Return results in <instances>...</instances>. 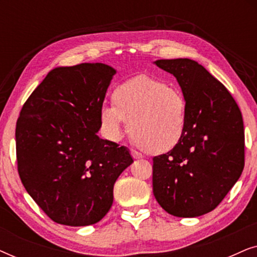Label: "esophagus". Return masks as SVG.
Returning <instances> with one entry per match:
<instances>
[{"instance_id": "obj_1", "label": "esophagus", "mask_w": 257, "mask_h": 257, "mask_svg": "<svg viewBox=\"0 0 257 257\" xmlns=\"http://www.w3.org/2000/svg\"><path fill=\"white\" fill-rule=\"evenodd\" d=\"M131 154H132V157L135 158V159H142V158H143L142 153L137 152V151H135V150H132V151H131Z\"/></svg>"}]
</instances>
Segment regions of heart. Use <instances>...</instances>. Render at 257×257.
I'll list each match as a JSON object with an SVG mask.
<instances>
[{"mask_svg":"<svg viewBox=\"0 0 257 257\" xmlns=\"http://www.w3.org/2000/svg\"><path fill=\"white\" fill-rule=\"evenodd\" d=\"M113 105L99 112L100 128L119 142L128 130L133 139L152 154L170 152L180 143L187 125V101L180 90L150 76H138L117 86Z\"/></svg>","mask_w":257,"mask_h":257,"instance_id":"b5f03b06","label":"heart"}]
</instances>
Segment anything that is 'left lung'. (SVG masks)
I'll list each match as a JSON object with an SVG mask.
<instances>
[{
	"label": "left lung",
	"instance_id": "left-lung-1",
	"mask_svg": "<svg viewBox=\"0 0 257 257\" xmlns=\"http://www.w3.org/2000/svg\"><path fill=\"white\" fill-rule=\"evenodd\" d=\"M154 64L177 78L187 101V125L173 150L153 158V194L171 215H203L216 208L243 171L241 111L198 62L159 59Z\"/></svg>",
	"mask_w": 257,
	"mask_h": 257
}]
</instances>
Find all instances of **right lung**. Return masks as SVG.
<instances>
[{"label":"right lung","mask_w":257,"mask_h":257,"mask_svg":"<svg viewBox=\"0 0 257 257\" xmlns=\"http://www.w3.org/2000/svg\"><path fill=\"white\" fill-rule=\"evenodd\" d=\"M115 72L103 63L55 68L17 119L20 178L57 223L80 227L103 219L113 202L115 180L133 163L126 147L97 136Z\"/></svg>","instance_id":"obj_1"}]
</instances>
